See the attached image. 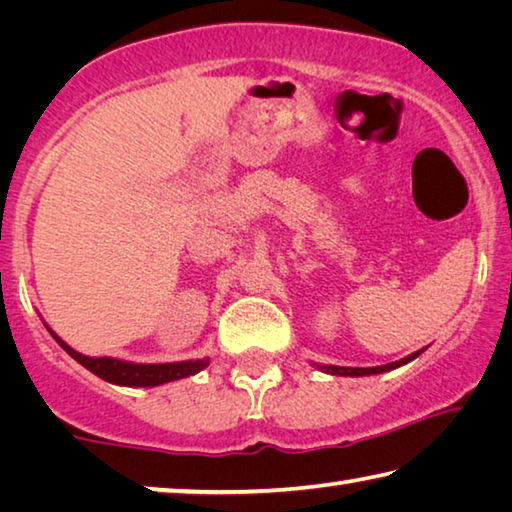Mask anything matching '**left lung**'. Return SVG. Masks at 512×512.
<instances>
[{"instance_id": "left-lung-1", "label": "left lung", "mask_w": 512, "mask_h": 512, "mask_svg": "<svg viewBox=\"0 0 512 512\" xmlns=\"http://www.w3.org/2000/svg\"><path fill=\"white\" fill-rule=\"evenodd\" d=\"M424 350H418L409 354V357H404L400 361H393V363H386V366H375V368H343V366H327V363H311V366H316L320 372H327V375H339V377H366V375H379V372H388V370H395L400 366H406V363L418 359Z\"/></svg>"}]
</instances>
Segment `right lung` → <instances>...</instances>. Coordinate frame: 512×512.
<instances>
[{
    "mask_svg": "<svg viewBox=\"0 0 512 512\" xmlns=\"http://www.w3.org/2000/svg\"><path fill=\"white\" fill-rule=\"evenodd\" d=\"M45 327L69 357L79 361L83 368H88L92 375L101 377L103 381H110V384L115 386H131V388L162 386V384H169V381L192 377L196 372H201L210 366V357L173 361V363H135V361H124L115 357H88V354L76 352L72 345H67L47 323Z\"/></svg>",
    "mask_w": 512,
    "mask_h": 512,
    "instance_id": "right-lung-1",
    "label": "right lung"
}]
</instances>
